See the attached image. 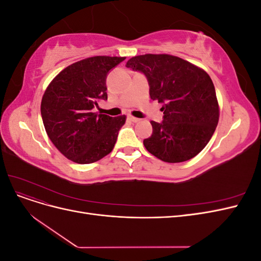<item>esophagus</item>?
Returning <instances> with one entry per match:
<instances>
[{
    "label": "esophagus",
    "instance_id": "1",
    "mask_svg": "<svg viewBox=\"0 0 261 261\" xmlns=\"http://www.w3.org/2000/svg\"><path fill=\"white\" fill-rule=\"evenodd\" d=\"M127 118H128V120H129L130 122H133V123H137V122H139V121H140V118L134 117V116H132V115H128V116H127Z\"/></svg>",
    "mask_w": 261,
    "mask_h": 261
}]
</instances>
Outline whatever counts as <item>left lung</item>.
<instances>
[{
  "instance_id": "obj_1",
  "label": "left lung",
  "mask_w": 261,
  "mask_h": 261,
  "mask_svg": "<svg viewBox=\"0 0 261 261\" xmlns=\"http://www.w3.org/2000/svg\"><path fill=\"white\" fill-rule=\"evenodd\" d=\"M126 67L143 73L152 100L162 103L163 121H151L148 151L164 162L192 159L207 146L219 121V105L210 76L203 69L169 54L129 59Z\"/></svg>"
}]
</instances>
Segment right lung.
<instances>
[{
	"instance_id": "obj_1",
	"label": "right lung",
	"mask_w": 261,
	"mask_h": 261,
	"mask_svg": "<svg viewBox=\"0 0 261 261\" xmlns=\"http://www.w3.org/2000/svg\"><path fill=\"white\" fill-rule=\"evenodd\" d=\"M125 58L93 57L67 66L46 88L41 116L46 134L67 159L96 162L112 151L126 116L93 112L108 100L107 77Z\"/></svg>"
}]
</instances>
